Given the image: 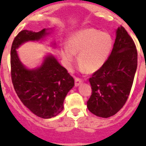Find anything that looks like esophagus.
Listing matches in <instances>:
<instances>
[{
  "mask_svg": "<svg viewBox=\"0 0 146 146\" xmlns=\"http://www.w3.org/2000/svg\"><path fill=\"white\" fill-rule=\"evenodd\" d=\"M82 82V80L81 79H79V78H78V77H76L75 78V85L76 86H78V85H79Z\"/></svg>",
  "mask_w": 146,
  "mask_h": 146,
  "instance_id": "esophagus-1",
  "label": "esophagus"
}]
</instances>
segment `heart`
<instances>
[{"label": "heart", "mask_w": 146, "mask_h": 146, "mask_svg": "<svg viewBox=\"0 0 146 146\" xmlns=\"http://www.w3.org/2000/svg\"><path fill=\"white\" fill-rule=\"evenodd\" d=\"M113 48V40L110 34L94 28L79 31L69 38L68 45L61 48L65 64L70 67L78 54L80 68L88 73L100 69L107 61Z\"/></svg>", "instance_id": "1"}]
</instances>
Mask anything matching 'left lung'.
I'll return each mask as SVG.
<instances>
[{
	"label": "left lung",
	"instance_id": "left-lung-1",
	"mask_svg": "<svg viewBox=\"0 0 146 146\" xmlns=\"http://www.w3.org/2000/svg\"><path fill=\"white\" fill-rule=\"evenodd\" d=\"M137 67L136 45L121 25L107 61L89 78L92 92L87 107L90 112L102 118L115 115L127 100Z\"/></svg>",
	"mask_w": 146,
	"mask_h": 146
}]
</instances>
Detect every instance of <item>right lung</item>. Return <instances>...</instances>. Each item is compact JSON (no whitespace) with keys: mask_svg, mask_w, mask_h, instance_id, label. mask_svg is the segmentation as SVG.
Returning a JSON list of instances; mask_svg holds the SVG:
<instances>
[{"mask_svg":"<svg viewBox=\"0 0 146 146\" xmlns=\"http://www.w3.org/2000/svg\"><path fill=\"white\" fill-rule=\"evenodd\" d=\"M46 31L23 30L16 35L11 47L10 73L14 89L24 105L38 117L50 118L63 110L65 97L73 87L74 79L52 55L46 57L37 69H26L15 51L26 41L42 38L47 34Z\"/></svg>","mask_w":146,"mask_h":146,"instance_id":"1","label":"right lung"}]
</instances>
